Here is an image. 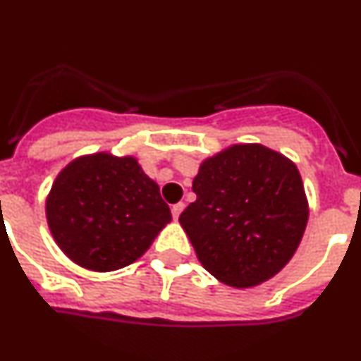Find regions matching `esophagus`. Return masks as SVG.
Wrapping results in <instances>:
<instances>
[{
	"label": "esophagus",
	"instance_id": "1",
	"mask_svg": "<svg viewBox=\"0 0 361 361\" xmlns=\"http://www.w3.org/2000/svg\"><path fill=\"white\" fill-rule=\"evenodd\" d=\"M183 208H185V204H183V203H176V204H173V208H171V212H173L174 221H178V217H180V214H181V212H183Z\"/></svg>",
	"mask_w": 361,
	"mask_h": 361
}]
</instances>
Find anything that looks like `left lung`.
I'll return each instance as SVG.
<instances>
[{
    "label": "left lung",
    "instance_id": "obj_1",
    "mask_svg": "<svg viewBox=\"0 0 361 361\" xmlns=\"http://www.w3.org/2000/svg\"><path fill=\"white\" fill-rule=\"evenodd\" d=\"M196 201L180 224L203 267L230 287H255L294 257L308 222L301 174L262 144H237L201 164Z\"/></svg>",
    "mask_w": 361,
    "mask_h": 361
}]
</instances>
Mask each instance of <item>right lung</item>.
Listing matches in <instances>:
<instances>
[{"mask_svg":"<svg viewBox=\"0 0 361 361\" xmlns=\"http://www.w3.org/2000/svg\"><path fill=\"white\" fill-rule=\"evenodd\" d=\"M46 217L67 257L97 272L133 264L173 219L158 185L137 160L109 153L67 165L49 192Z\"/></svg>","mask_w":361,"mask_h":361,"instance_id":"right-lung-1","label":"right lung"}]
</instances>
